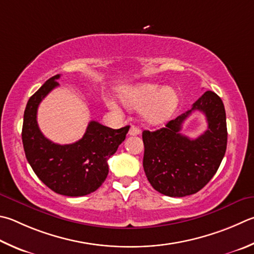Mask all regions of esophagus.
<instances>
[{
  "instance_id": "1",
  "label": "esophagus",
  "mask_w": 254,
  "mask_h": 254,
  "mask_svg": "<svg viewBox=\"0 0 254 254\" xmlns=\"http://www.w3.org/2000/svg\"><path fill=\"white\" fill-rule=\"evenodd\" d=\"M140 133H141V130H140V128H139V127H134V126H132V127H131V128H130V131H128V134H130V135H133V136H134V135H139Z\"/></svg>"
}]
</instances>
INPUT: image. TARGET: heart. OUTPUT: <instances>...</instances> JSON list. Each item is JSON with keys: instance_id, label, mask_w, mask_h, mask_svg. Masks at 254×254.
I'll use <instances>...</instances> for the list:
<instances>
[{"instance_id": "heart-1", "label": "heart", "mask_w": 254, "mask_h": 254, "mask_svg": "<svg viewBox=\"0 0 254 254\" xmlns=\"http://www.w3.org/2000/svg\"><path fill=\"white\" fill-rule=\"evenodd\" d=\"M121 100L127 109L142 110L143 120L151 126H158L169 120L179 104V96L172 87H165L153 83H142L128 86L121 91ZM107 107L119 113L115 101L108 99Z\"/></svg>"}]
</instances>
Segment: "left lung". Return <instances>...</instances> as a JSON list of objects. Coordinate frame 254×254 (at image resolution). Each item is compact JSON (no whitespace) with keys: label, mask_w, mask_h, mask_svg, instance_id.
<instances>
[{"label":"left lung","mask_w":254,"mask_h":254,"mask_svg":"<svg viewBox=\"0 0 254 254\" xmlns=\"http://www.w3.org/2000/svg\"><path fill=\"white\" fill-rule=\"evenodd\" d=\"M193 111L204 113L207 131L196 139L179 133ZM143 168L156 191L169 196H186L200 191L218 171L227 150V118L222 100L206 91L192 109L153 132L143 131Z\"/></svg>","instance_id":"left-lung-1"}]
</instances>
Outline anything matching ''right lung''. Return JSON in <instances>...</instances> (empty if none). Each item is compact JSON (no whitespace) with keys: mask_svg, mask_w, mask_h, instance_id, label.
Listing matches in <instances>:
<instances>
[{"mask_svg":"<svg viewBox=\"0 0 254 254\" xmlns=\"http://www.w3.org/2000/svg\"><path fill=\"white\" fill-rule=\"evenodd\" d=\"M60 74L49 79L27 101L22 127L25 156L34 173L59 194L82 196L102 186L109 173L108 160L126 140L130 127L114 128L91 121L81 140L57 144L40 131L36 113L45 96L59 86Z\"/></svg>","mask_w":254,"mask_h":254,"instance_id":"obj_1","label":"right lung"}]
</instances>
